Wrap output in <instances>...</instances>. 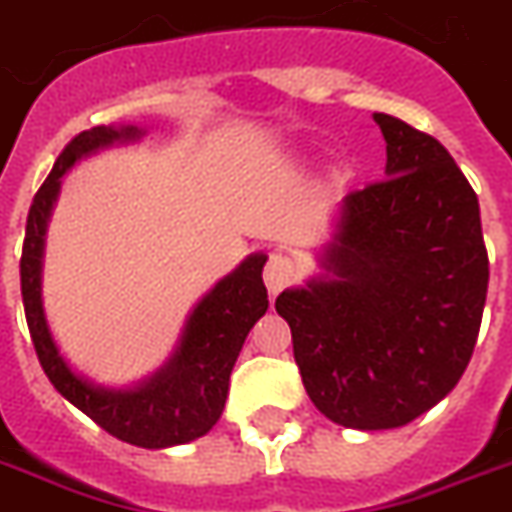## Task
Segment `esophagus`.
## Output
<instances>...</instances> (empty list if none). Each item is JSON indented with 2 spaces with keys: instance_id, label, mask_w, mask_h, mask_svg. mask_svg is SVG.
<instances>
[{
  "instance_id": "1",
  "label": "esophagus",
  "mask_w": 512,
  "mask_h": 512,
  "mask_svg": "<svg viewBox=\"0 0 512 512\" xmlns=\"http://www.w3.org/2000/svg\"><path fill=\"white\" fill-rule=\"evenodd\" d=\"M293 261L285 256V253H272L267 261V267H264V283H267L269 296H277V293L283 291L285 285L293 280Z\"/></svg>"
}]
</instances>
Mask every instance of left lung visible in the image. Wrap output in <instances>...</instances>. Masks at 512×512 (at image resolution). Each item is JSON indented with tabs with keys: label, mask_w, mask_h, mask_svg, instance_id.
Returning a JSON list of instances; mask_svg holds the SVG:
<instances>
[{
	"label": "left lung",
	"mask_w": 512,
	"mask_h": 512,
	"mask_svg": "<svg viewBox=\"0 0 512 512\" xmlns=\"http://www.w3.org/2000/svg\"><path fill=\"white\" fill-rule=\"evenodd\" d=\"M387 178L342 200L326 275L277 296L310 400L352 430L414 422L465 374L489 256L473 186L441 141L374 114Z\"/></svg>",
	"instance_id": "8db88e82"
}]
</instances>
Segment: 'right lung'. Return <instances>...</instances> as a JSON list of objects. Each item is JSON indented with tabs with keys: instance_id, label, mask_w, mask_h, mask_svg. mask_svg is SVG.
Masks as SVG:
<instances>
[{
	"instance_id": "add662e5",
	"label": "right lung",
	"mask_w": 512,
	"mask_h": 512,
	"mask_svg": "<svg viewBox=\"0 0 512 512\" xmlns=\"http://www.w3.org/2000/svg\"><path fill=\"white\" fill-rule=\"evenodd\" d=\"M141 136L144 130L133 125L128 128L98 125L93 130H82L58 154L50 176L34 194L26 219L21 293L31 342L55 390L114 438L141 449H168L200 438L219 422L227 403L229 374L243 350L245 336L269 307L267 288L261 280L267 256L264 253L248 256L208 296H202L186 320L176 352L157 374L138 387L109 390L74 374L58 352L42 310V253H45L47 219L61 189L63 173L79 157H87L104 146L138 141Z\"/></svg>"
}]
</instances>
